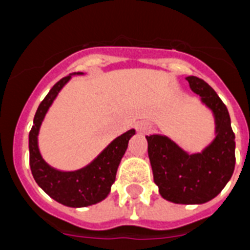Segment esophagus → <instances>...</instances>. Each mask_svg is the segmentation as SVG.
<instances>
[{
  "mask_svg": "<svg viewBox=\"0 0 250 250\" xmlns=\"http://www.w3.org/2000/svg\"><path fill=\"white\" fill-rule=\"evenodd\" d=\"M137 129L140 134H148L150 131V125L148 123H139L137 125Z\"/></svg>",
  "mask_w": 250,
  "mask_h": 250,
  "instance_id": "1",
  "label": "esophagus"
}]
</instances>
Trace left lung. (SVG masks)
Instances as JSON below:
<instances>
[{
  "label": "left lung",
  "mask_w": 250,
  "mask_h": 250,
  "mask_svg": "<svg viewBox=\"0 0 250 250\" xmlns=\"http://www.w3.org/2000/svg\"><path fill=\"white\" fill-rule=\"evenodd\" d=\"M191 90L214 113L217 137L202 153L188 154L162 135H149V156L160 194L174 203L201 204L213 199L231 179L235 168V134L228 107L208 83L188 76Z\"/></svg>",
  "instance_id": "8db88e82"
}]
</instances>
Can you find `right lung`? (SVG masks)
I'll list each match as a JSON object with an SVG mask.
<instances>
[{
	"label": "right lung",
	"instance_id": "obj_1",
	"mask_svg": "<svg viewBox=\"0 0 250 250\" xmlns=\"http://www.w3.org/2000/svg\"><path fill=\"white\" fill-rule=\"evenodd\" d=\"M70 78L67 75L59 80L39 104L29 133V164L34 180L49 197L69 207H86L101 202L110 193L111 185L116 179L117 167L135 130H129L116 138L92 164L82 170L62 172L48 166L38 149L39 126L57 93Z\"/></svg>",
	"mask_w": 250,
	"mask_h": 250
}]
</instances>
